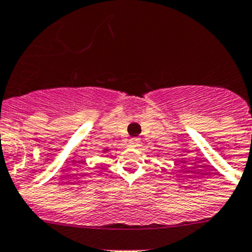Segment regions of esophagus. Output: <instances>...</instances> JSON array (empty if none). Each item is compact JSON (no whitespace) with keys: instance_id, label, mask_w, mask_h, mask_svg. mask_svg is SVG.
<instances>
[{"instance_id":"1","label":"esophagus","mask_w":252,"mask_h":252,"mask_svg":"<svg viewBox=\"0 0 252 252\" xmlns=\"http://www.w3.org/2000/svg\"><path fill=\"white\" fill-rule=\"evenodd\" d=\"M139 143H141V141H139V138H137V137H132V138L129 139V146L131 147H138Z\"/></svg>"}]
</instances>
